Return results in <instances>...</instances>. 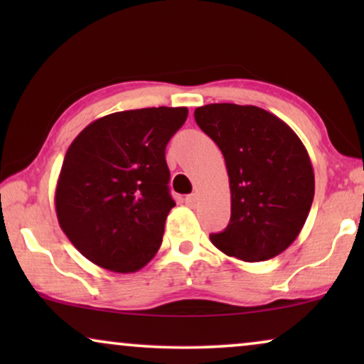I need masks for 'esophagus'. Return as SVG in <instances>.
Returning a JSON list of instances; mask_svg holds the SVG:
<instances>
[{
	"label": "esophagus",
	"mask_w": 364,
	"mask_h": 364,
	"mask_svg": "<svg viewBox=\"0 0 364 364\" xmlns=\"http://www.w3.org/2000/svg\"><path fill=\"white\" fill-rule=\"evenodd\" d=\"M197 202H198V197L196 196V193H192V196H187V197H186V203H187V205L191 207V208L196 207Z\"/></svg>",
	"instance_id": "esophagus-1"
}]
</instances>
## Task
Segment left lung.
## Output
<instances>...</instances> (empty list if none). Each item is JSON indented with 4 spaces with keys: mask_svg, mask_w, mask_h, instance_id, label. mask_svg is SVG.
Here are the masks:
<instances>
[{
    "mask_svg": "<svg viewBox=\"0 0 364 364\" xmlns=\"http://www.w3.org/2000/svg\"><path fill=\"white\" fill-rule=\"evenodd\" d=\"M193 117L222 151L230 182V223L210 242L243 262L280 255L301 232L315 196V173L300 137L257 106L207 104Z\"/></svg>",
    "mask_w": 364,
    "mask_h": 364,
    "instance_id": "1",
    "label": "left lung"
}]
</instances>
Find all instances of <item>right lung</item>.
<instances>
[{
    "instance_id": "obj_1",
    "label": "right lung",
    "mask_w": 364,
    "mask_h": 364,
    "mask_svg": "<svg viewBox=\"0 0 364 364\" xmlns=\"http://www.w3.org/2000/svg\"><path fill=\"white\" fill-rule=\"evenodd\" d=\"M187 107L114 112L89 124L69 146L59 173V227L87 260L116 273L146 267L176 205L166 147Z\"/></svg>"
}]
</instances>
